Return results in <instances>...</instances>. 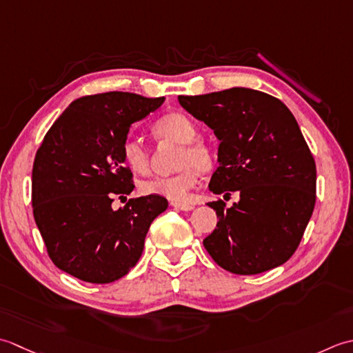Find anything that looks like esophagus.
<instances>
[{
    "label": "esophagus",
    "instance_id": "esophagus-1",
    "mask_svg": "<svg viewBox=\"0 0 353 353\" xmlns=\"http://www.w3.org/2000/svg\"><path fill=\"white\" fill-rule=\"evenodd\" d=\"M172 207H175V208H178V210H183V212L193 210L192 204H184V203H172Z\"/></svg>",
    "mask_w": 353,
    "mask_h": 353
}]
</instances>
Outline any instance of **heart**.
<instances>
[{
	"label": "heart",
	"mask_w": 353,
	"mask_h": 353,
	"mask_svg": "<svg viewBox=\"0 0 353 353\" xmlns=\"http://www.w3.org/2000/svg\"><path fill=\"white\" fill-rule=\"evenodd\" d=\"M158 139L175 141L181 145L178 152L176 168L181 169L170 176H152L141 181L143 195H157L174 203L189 199L190 190L196 185L199 170L207 172L213 168L214 154L212 146L198 137V126L183 112H169L158 119L152 126ZM121 157L126 166L135 174L145 175L149 170V150L137 137H126L121 143Z\"/></svg>",
	"instance_id": "b5f03b06"
}]
</instances>
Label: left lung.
Masks as SVG:
<instances>
[{"label": "left lung", "instance_id": "8db88e82", "mask_svg": "<svg viewBox=\"0 0 353 353\" xmlns=\"http://www.w3.org/2000/svg\"><path fill=\"white\" fill-rule=\"evenodd\" d=\"M179 105L219 139L208 189L239 192L225 208L208 203L218 224L204 239L207 253L233 274L251 276L285 263L299 247L312 216L317 169L296 119L267 92L230 88L203 96H178Z\"/></svg>", "mask_w": 353, "mask_h": 353}]
</instances>
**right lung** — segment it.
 Returning a JSON list of instances; mask_svg holds the SVG:
<instances>
[{
	"instance_id": "1",
	"label": "right lung",
	"mask_w": 353,
	"mask_h": 353,
	"mask_svg": "<svg viewBox=\"0 0 353 353\" xmlns=\"http://www.w3.org/2000/svg\"><path fill=\"white\" fill-rule=\"evenodd\" d=\"M164 97L100 92L76 99L36 150L32 170L33 216L57 268L88 283H110L139 262L152 221L168 208L163 196H114L134 190L121 143L134 121Z\"/></svg>"
}]
</instances>
